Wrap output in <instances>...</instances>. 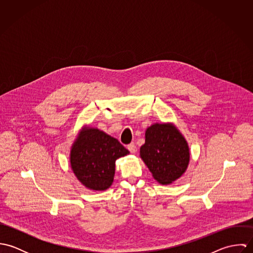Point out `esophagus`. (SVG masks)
<instances>
[{"label": "esophagus", "mask_w": 253, "mask_h": 253, "mask_svg": "<svg viewBox=\"0 0 253 253\" xmlns=\"http://www.w3.org/2000/svg\"><path fill=\"white\" fill-rule=\"evenodd\" d=\"M127 150L130 152V153H135V151H136V146H135V144L134 143H130V144L127 145Z\"/></svg>", "instance_id": "esophagus-1"}]
</instances>
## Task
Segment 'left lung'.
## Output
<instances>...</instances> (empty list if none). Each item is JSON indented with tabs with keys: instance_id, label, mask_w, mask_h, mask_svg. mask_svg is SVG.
Segmentation results:
<instances>
[{
	"instance_id": "left-lung-1",
	"label": "left lung",
	"mask_w": 253,
	"mask_h": 253,
	"mask_svg": "<svg viewBox=\"0 0 253 253\" xmlns=\"http://www.w3.org/2000/svg\"><path fill=\"white\" fill-rule=\"evenodd\" d=\"M140 157L153 177L163 185L178 179L190 161L187 141L171 124H155L146 129Z\"/></svg>"
}]
</instances>
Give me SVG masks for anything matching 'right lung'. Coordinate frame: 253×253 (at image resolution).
I'll return each mask as SVG.
<instances>
[{
	"mask_svg": "<svg viewBox=\"0 0 253 253\" xmlns=\"http://www.w3.org/2000/svg\"><path fill=\"white\" fill-rule=\"evenodd\" d=\"M129 152L116 138L97 129H84L70 153L73 172L86 188L104 191L112 185L115 162Z\"/></svg>",
	"mask_w": 253,
	"mask_h": 253,
	"instance_id": "obj_1",
	"label": "right lung"
}]
</instances>
